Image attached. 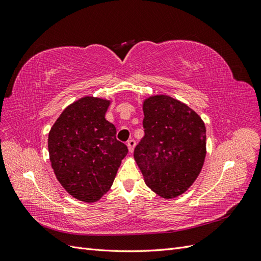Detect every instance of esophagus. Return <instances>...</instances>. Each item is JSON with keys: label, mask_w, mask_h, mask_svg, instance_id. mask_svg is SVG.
Listing matches in <instances>:
<instances>
[{"label": "esophagus", "mask_w": 261, "mask_h": 261, "mask_svg": "<svg viewBox=\"0 0 261 261\" xmlns=\"http://www.w3.org/2000/svg\"><path fill=\"white\" fill-rule=\"evenodd\" d=\"M135 146H136V141L134 140V139H129V140L127 141V147H128L129 152H133V151H134V148H135Z\"/></svg>", "instance_id": "34e87169"}]
</instances>
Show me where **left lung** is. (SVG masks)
<instances>
[{"label": "left lung", "mask_w": 261, "mask_h": 261, "mask_svg": "<svg viewBox=\"0 0 261 261\" xmlns=\"http://www.w3.org/2000/svg\"><path fill=\"white\" fill-rule=\"evenodd\" d=\"M145 136L134 158L149 188L171 199L191 187L206 156V126L195 111L159 94L144 101Z\"/></svg>", "instance_id": "left-lung-1"}]
</instances>
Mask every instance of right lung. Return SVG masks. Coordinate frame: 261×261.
<instances>
[{
	"label": "right lung",
	"mask_w": 261,
	"mask_h": 261,
	"mask_svg": "<svg viewBox=\"0 0 261 261\" xmlns=\"http://www.w3.org/2000/svg\"><path fill=\"white\" fill-rule=\"evenodd\" d=\"M110 101L84 97L62 112L49 133L48 148L54 174L76 199L94 202L112 186L125 144L106 120Z\"/></svg>",
	"instance_id": "add662e5"
}]
</instances>
